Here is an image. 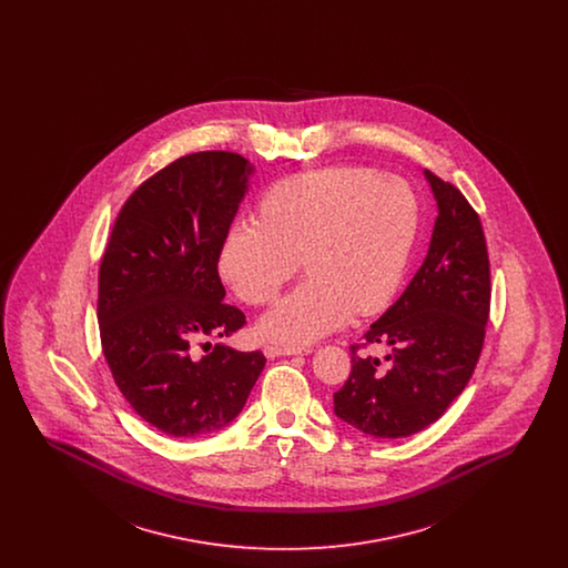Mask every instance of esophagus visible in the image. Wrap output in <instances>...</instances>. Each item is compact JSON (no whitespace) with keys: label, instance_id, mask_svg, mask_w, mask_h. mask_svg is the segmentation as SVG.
<instances>
[{"label":"esophagus","instance_id":"34e87169","mask_svg":"<svg viewBox=\"0 0 568 568\" xmlns=\"http://www.w3.org/2000/svg\"><path fill=\"white\" fill-rule=\"evenodd\" d=\"M264 353H266V357H283V355H306V353H311V349H300V347H276V345H268V347H264Z\"/></svg>","mask_w":568,"mask_h":568}]
</instances>
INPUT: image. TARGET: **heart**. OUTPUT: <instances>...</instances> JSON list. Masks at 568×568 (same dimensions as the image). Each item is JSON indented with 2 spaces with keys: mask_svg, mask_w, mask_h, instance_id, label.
I'll list each match as a JSON object with an SVG mask.
<instances>
[{
  "mask_svg": "<svg viewBox=\"0 0 568 568\" xmlns=\"http://www.w3.org/2000/svg\"><path fill=\"white\" fill-rule=\"evenodd\" d=\"M257 215L230 225L219 272L257 306L304 264L308 276L260 322L262 336L287 347L311 345L352 313H381L405 278L419 230V202L405 179L355 165L272 185Z\"/></svg>",
  "mask_w": 568,
  "mask_h": 568,
  "instance_id": "b5f03b06",
  "label": "heart"
}]
</instances>
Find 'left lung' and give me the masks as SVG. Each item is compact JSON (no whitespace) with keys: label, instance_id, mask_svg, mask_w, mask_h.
<instances>
[{"label":"left lung","instance_id":"8db88e82","mask_svg":"<svg viewBox=\"0 0 568 568\" xmlns=\"http://www.w3.org/2000/svg\"><path fill=\"white\" fill-rule=\"evenodd\" d=\"M424 174L438 211L428 255L364 334V345L387 349V366L353 345L352 375L334 394L336 417L375 438L434 424L473 377L486 338L491 287L481 221L454 185Z\"/></svg>","mask_w":568,"mask_h":568}]
</instances>
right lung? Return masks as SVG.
Returning <instances> with one entry per match:
<instances>
[{"mask_svg": "<svg viewBox=\"0 0 568 568\" xmlns=\"http://www.w3.org/2000/svg\"><path fill=\"white\" fill-rule=\"evenodd\" d=\"M255 165L202 151L144 181L114 221L100 264L98 322L116 387L158 430L193 438L225 428L264 371L262 352L227 338L243 311L223 302L216 262Z\"/></svg>", "mask_w": 568, "mask_h": 568, "instance_id": "add662e5", "label": "right lung"}]
</instances>
